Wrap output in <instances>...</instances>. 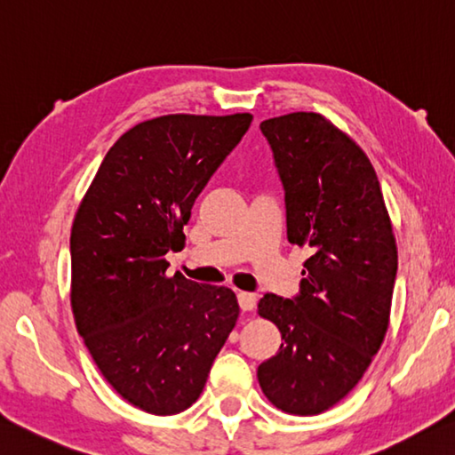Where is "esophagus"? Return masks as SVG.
Wrapping results in <instances>:
<instances>
[{"instance_id":"34e87169","label":"esophagus","mask_w":455,"mask_h":455,"mask_svg":"<svg viewBox=\"0 0 455 455\" xmlns=\"http://www.w3.org/2000/svg\"><path fill=\"white\" fill-rule=\"evenodd\" d=\"M238 306L243 311H252L256 307V296L248 291H238Z\"/></svg>"}]
</instances>
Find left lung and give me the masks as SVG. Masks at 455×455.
Masks as SVG:
<instances>
[{
  "label": "left lung",
  "mask_w": 455,
  "mask_h": 455,
  "mask_svg": "<svg viewBox=\"0 0 455 455\" xmlns=\"http://www.w3.org/2000/svg\"><path fill=\"white\" fill-rule=\"evenodd\" d=\"M260 130L283 185L288 240L311 256L298 296L258 301L282 333L258 382L275 408L314 416L349 395L380 349L396 240L375 169L347 133L315 112L264 120Z\"/></svg>",
  "instance_id": "obj_1"
}]
</instances>
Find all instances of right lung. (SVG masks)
<instances>
[{
  "instance_id": "right-lung-1",
  "label": "right lung",
  "mask_w": 455,
  "mask_h": 455,
  "mask_svg": "<svg viewBox=\"0 0 455 455\" xmlns=\"http://www.w3.org/2000/svg\"><path fill=\"white\" fill-rule=\"evenodd\" d=\"M251 114H169L108 149L70 230V306L102 377L140 411L172 416L203 393L238 319L233 290L167 275L195 199Z\"/></svg>"
}]
</instances>
